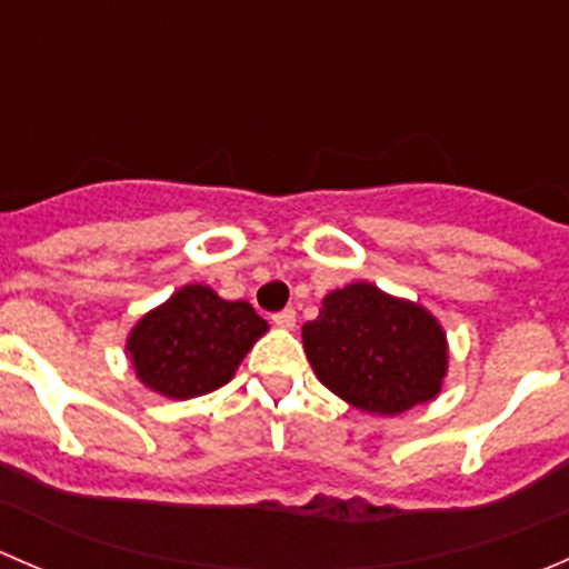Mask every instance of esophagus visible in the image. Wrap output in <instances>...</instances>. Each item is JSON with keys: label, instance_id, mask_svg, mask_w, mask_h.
I'll list each match as a JSON object with an SVG mask.
<instances>
[{"label": "esophagus", "instance_id": "34e87169", "mask_svg": "<svg viewBox=\"0 0 569 569\" xmlns=\"http://www.w3.org/2000/svg\"><path fill=\"white\" fill-rule=\"evenodd\" d=\"M272 321L278 327H283V330H291V327L297 325V311H295V308H283L280 313H274Z\"/></svg>", "mask_w": 569, "mask_h": 569}]
</instances>
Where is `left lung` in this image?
<instances>
[{
	"label": "left lung",
	"instance_id": "left-lung-1",
	"mask_svg": "<svg viewBox=\"0 0 569 569\" xmlns=\"http://www.w3.org/2000/svg\"><path fill=\"white\" fill-rule=\"evenodd\" d=\"M302 343L321 386L377 416L435 399L449 369L438 319L363 280L321 300L319 317L302 327Z\"/></svg>",
	"mask_w": 569,
	"mask_h": 569
}]
</instances>
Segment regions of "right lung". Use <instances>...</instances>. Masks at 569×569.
Returning a JSON list of instances; mask_svg holds the SVG:
<instances>
[{"label": "right lung", "instance_id": "1", "mask_svg": "<svg viewBox=\"0 0 569 569\" xmlns=\"http://www.w3.org/2000/svg\"><path fill=\"white\" fill-rule=\"evenodd\" d=\"M267 330L250 302H228L192 283L137 321L126 352L142 386L168 399H192L226 386Z\"/></svg>", "mask_w": 569, "mask_h": 569}]
</instances>
